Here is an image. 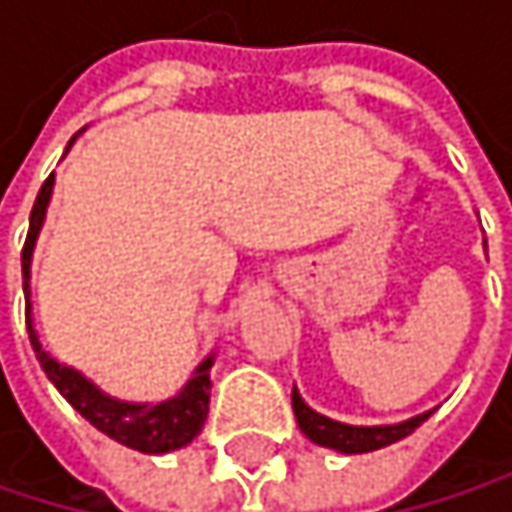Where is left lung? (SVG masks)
<instances>
[{
    "mask_svg": "<svg viewBox=\"0 0 512 512\" xmlns=\"http://www.w3.org/2000/svg\"><path fill=\"white\" fill-rule=\"evenodd\" d=\"M486 246V243H483ZM430 412H421L415 418H406L400 424H376V427H356V424H344V421H335V418H326L320 412H314L302 394L296 391L293 385V415H296V424L299 430L320 448H332L338 454H367V451H379L385 445H394L400 439H406L412 430H418L430 415Z\"/></svg>",
    "mask_w": 512,
    "mask_h": 512,
    "instance_id": "1",
    "label": "left lung"
}]
</instances>
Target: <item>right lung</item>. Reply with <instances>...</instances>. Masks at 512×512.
<instances>
[{"instance_id":"add662e5","label":"right lung","mask_w":512,"mask_h":512,"mask_svg":"<svg viewBox=\"0 0 512 512\" xmlns=\"http://www.w3.org/2000/svg\"><path fill=\"white\" fill-rule=\"evenodd\" d=\"M76 142V136L70 139V145ZM67 145V151H70ZM64 151V154H67ZM52 186H55V174H50L38 192V201L32 207V219H29V237L23 246V293H26V326H29V338H32V350L41 361L47 379L58 388V394L88 421L94 424L100 433H106L109 439L142 451V454H168L177 448H186L204 427L207 412H210V367H213V353L204 358L189 382L168 400L162 403H130V400H118L112 394H106L103 388H97L85 373H79L76 367L58 361L50 356L38 338L35 329V317H32V255L47 219V207H50Z\"/></svg>"}]
</instances>
